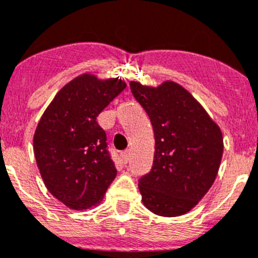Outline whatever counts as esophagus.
Returning a JSON list of instances; mask_svg holds the SVG:
<instances>
[{"label": "esophagus", "instance_id": "obj_1", "mask_svg": "<svg viewBox=\"0 0 258 258\" xmlns=\"http://www.w3.org/2000/svg\"><path fill=\"white\" fill-rule=\"evenodd\" d=\"M129 156H131V153H129V151H124L121 153V158L122 161H124V163H126L127 161H129Z\"/></svg>", "mask_w": 258, "mask_h": 258}]
</instances>
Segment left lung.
Listing matches in <instances>:
<instances>
[{
  "mask_svg": "<svg viewBox=\"0 0 258 258\" xmlns=\"http://www.w3.org/2000/svg\"><path fill=\"white\" fill-rule=\"evenodd\" d=\"M131 90L151 119L156 142L151 172L138 185L143 205L161 217L186 214L217 178L224 148L222 131L173 81L157 87L132 81Z\"/></svg>",
  "mask_w": 258,
  "mask_h": 258,
  "instance_id": "left-lung-1",
  "label": "left lung"
}]
</instances>
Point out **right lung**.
<instances>
[{
	"label": "right lung",
	"mask_w": 258,
	"mask_h": 258,
	"mask_svg": "<svg viewBox=\"0 0 258 258\" xmlns=\"http://www.w3.org/2000/svg\"><path fill=\"white\" fill-rule=\"evenodd\" d=\"M125 87L119 78L83 73L58 91L39 120L33 139L39 172L70 209L97 207L116 176L96 117Z\"/></svg>",
	"instance_id": "obj_1"
}]
</instances>
